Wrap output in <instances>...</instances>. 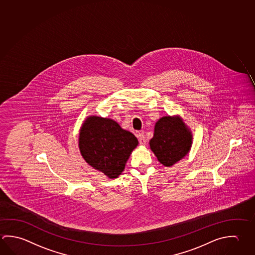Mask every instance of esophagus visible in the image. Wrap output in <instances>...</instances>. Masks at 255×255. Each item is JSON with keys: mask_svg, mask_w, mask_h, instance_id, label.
I'll return each instance as SVG.
<instances>
[{"mask_svg": "<svg viewBox=\"0 0 255 255\" xmlns=\"http://www.w3.org/2000/svg\"><path fill=\"white\" fill-rule=\"evenodd\" d=\"M138 138L140 145H142V146H145V145H146V143H147V139L145 138V136H144V134H143L142 132H138Z\"/></svg>", "mask_w": 255, "mask_h": 255, "instance_id": "1", "label": "esophagus"}]
</instances>
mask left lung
I'll list each match as a JSON object with an SVG mask.
<instances>
[{"mask_svg": "<svg viewBox=\"0 0 255 255\" xmlns=\"http://www.w3.org/2000/svg\"><path fill=\"white\" fill-rule=\"evenodd\" d=\"M192 143V131L182 118L168 116L156 122L149 146L162 165L172 166L187 155Z\"/></svg>", "mask_w": 255, "mask_h": 255, "instance_id": "obj_1", "label": "left lung"}]
</instances>
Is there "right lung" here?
Masks as SVG:
<instances>
[{
	"instance_id": "right-lung-1",
	"label": "right lung",
	"mask_w": 255,
	"mask_h": 255,
	"mask_svg": "<svg viewBox=\"0 0 255 255\" xmlns=\"http://www.w3.org/2000/svg\"><path fill=\"white\" fill-rule=\"evenodd\" d=\"M138 139L109 118L89 117L81 126L79 147L81 156L95 169L109 178H117Z\"/></svg>"
}]
</instances>
